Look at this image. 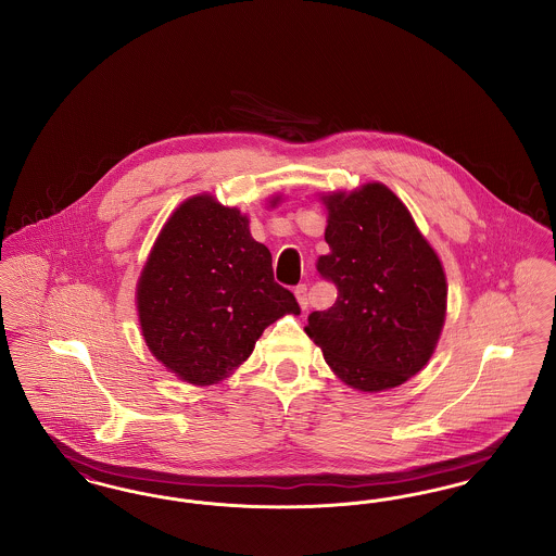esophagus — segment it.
<instances>
[{
	"label": "esophagus",
	"mask_w": 556,
	"mask_h": 556,
	"mask_svg": "<svg viewBox=\"0 0 556 556\" xmlns=\"http://www.w3.org/2000/svg\"><path fill=\"white\" fill-rule=\"evenodd\" d=\"M308 288H306V283H300V286H295L293 288V293H295V298H298V302H300V306H302V311H306L308 308Z\"/></svg>",
	"instance_id": "esophagus-1"
}]
</instances>
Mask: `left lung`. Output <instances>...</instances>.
<instances>
[{"label": "left lung", "instance_id": "left-lung-1", "mask_svg": "<svg viewBox=\"0 0 556 556\" xmlns=\"http://www.w3.org/2000/svg\"><path fill=\"white\" fill-rule=\"evenodd\" d=\"M329 252L318 275L338 288L306 333L348 386L396 388L424 369L446 315V277L410 212L381 184L325 198Z\"/></svg>", "mask_w": 556, "mask_h": 556}]
</instances>
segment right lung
Segmentation results:
<instances>
[{
    "label": "right lung",
    "mask_w": 556,
    "mask_h": 556,
    "mask_svg": "<svg viewBox=\"0 0 556 556\" xmlns=\"http://www.w3.org/2000/svg\"><path fill=\"white\" fill-rule=\"evenodd\" d=\"M137 311L152 354L193 386L220 381L270 323L300 315L248 218L211 195L187 200L164 225L137 286Z\"/></svg>",
    "instance_id": "1"
}]
</instances>
